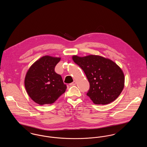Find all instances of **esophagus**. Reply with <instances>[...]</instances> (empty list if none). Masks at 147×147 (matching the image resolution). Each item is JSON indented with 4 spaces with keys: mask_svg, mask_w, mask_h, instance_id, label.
Here are the masks:
<instances>
[{
    "mask_svg": "<svg viewBox=\"0 0 147 147\" xmlns=\"http://www.w3.org/2000/svg\"><path fill=\"white\" fill-rule=\"evenodd\" d=\"M76 84H77V82L76 81H74L73 83H70V86H73V85H75Z\"/></svg>",
    "mask_w": 147,
    "mask_h": 147,
    "instance_id": "34e87169",
    "label": "esophagus"
}]
</instances>
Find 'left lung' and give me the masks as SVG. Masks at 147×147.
I'll use <instances>...</instances> for the list:
<instances>
[{"label": "left lung", "mask_w": 147, "mask_h": 147, "mask_svg": "<svg viewBox=\"0 0 147 147\" xmlns=\"http://www.w3.org/2000/svg\"><path fill=\"white\" fill-rule=\"evenodd\" d=\"M72 58L88 79L90 89L86 95L95 104H108L119 97L124 88L125 76L116 63L97 55L73 56Z\"/></svg>", "instance_id": "8db88e82"}]
</instances>
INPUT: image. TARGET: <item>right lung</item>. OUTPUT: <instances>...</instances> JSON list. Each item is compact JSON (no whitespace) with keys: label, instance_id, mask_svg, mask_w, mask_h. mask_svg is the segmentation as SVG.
Wrapping results in <instances>:
<instances>
[{"label":"right lung","instance_id":"add662e5","mask_svg":"<svg viewBox=\"0 0 147 147\" xmlns=\"http://www.w3.org/2000/svg\"><path fill=\"white\" fill-rule=\"evenodd\" d=\"M61 58L43 56L28 69L25 78V86L30 98L40 105L54 103L65 92L67 86L55 68Z\"/></svg>","mask_w":147,"mask_h":147}]
</instances>
